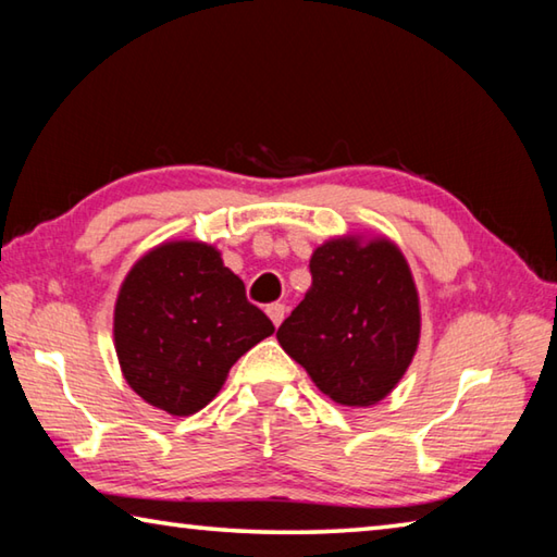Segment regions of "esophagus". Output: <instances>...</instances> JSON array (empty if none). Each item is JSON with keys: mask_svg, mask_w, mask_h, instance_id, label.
I'll return each instance as SVG.
<instances>
[{"mask_svg": "<svg viewBox=\"0 0 557 557\" xmlns=\"http://www.w3.org/2000/svg\"><path fill=\"white\" fill-rule=\"evenodd\" d=\"M267 315L271 318V323L278 327L286 318V306L284 304H271V306H267Z\"/></svg>", "mask_w": 557, "mask_h": 557, "instance_id": "obj_1", "label": "esophagus"}]
</instances>
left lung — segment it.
<instances>
[{
  "mask_svg": "<svg viewBox=\"0 0 557 557\" xmlns=\"http://www.w3.org/2000/svg\"><path fill=\"white\" fill-rule=\"evenodd\" d=\"M306 298L278 327V345L339 406L367 408L394 392L421 339L408 261L392 239L345 234L310 257Z\"/></svg>",
  "mask_w": 557,
  "mask_h": 557,
  "instance_id": "8db88e82",
  "label": "left lung"
}]
</instances>
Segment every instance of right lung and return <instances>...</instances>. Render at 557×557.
I'll use <instances>...</instances> for the list:
<instances>
[{"instance_id":"right-lung-1","label":"right lung","mask_w":557,"mask_h":557,"mask_svg":"<svg viewBox=\"0 0 557 557\" xmlns=\"http://www.w3.org/2000/svg\"><path fill=\"white\" fill-rule=\"evenodd\" d=\"M269 335L271 320L205 242L175 239L146 251L114 304V349L126 384L171 416L208 406L232 364Z\"/></svg>"}]
</instances>
